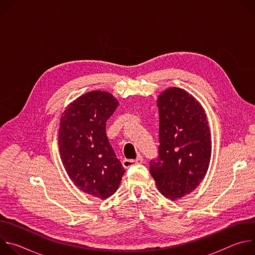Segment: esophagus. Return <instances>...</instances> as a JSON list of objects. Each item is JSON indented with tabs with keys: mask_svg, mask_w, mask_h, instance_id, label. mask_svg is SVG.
<instances>
[{
	"mask_svg": "<svg viewBox=\"0 0 255 255\" xmlns=\"http://www.w3.org/2000/svg\"><path fill=\"white\" fill-rule=\"evenodd\" d=\"M143 163V158L142 156H138L136 159H125L123 160L122 164L124 167H130L131 165H134V164H141Z\"/></svg>",
	"mask_w": 255,
	"mask_h": 255,
	"instance_id": "esophagus-1",
	"label": "esophagus"
}]
</instances>
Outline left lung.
Segmentation results:
<instances>
[{"label":"left lung","instance_id":"obj_1","mask_svg":"<svg viewBox=\"0 0 255 255\" xmlns=\"http://www.w3.org/2000/svg\"><path fill=\"white\" fill-rule=\"evenodd\" d=\"M158 157L150 173L158 191L175 201L191 194L205 177L211 159V132L201 103L180 88H168L157 98Z\"/></svg>","mask_w":255,"mask_h":255}]
</instances>
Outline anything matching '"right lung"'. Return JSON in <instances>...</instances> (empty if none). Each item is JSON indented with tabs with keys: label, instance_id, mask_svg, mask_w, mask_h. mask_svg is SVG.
Masks as SVG:
<instances>
[{
	"label": "right lung",
	"instance_id": "obj_1",
	"mask_svg": "<svg viewBox=\"0 0 255 255\" xmlns=\"http://www.w3.org/2000/svg\"><path fill=\"white\" fill-rule=\"evenodd\" d=\"M118 106L110 93L89 92L65 108L59 123L58 149L67 175L101 200L115 194L125 171L106 134V122Z\"/></svg>",
	"mask_w": 255,
	"mask_h": 255
}]
</instances>
